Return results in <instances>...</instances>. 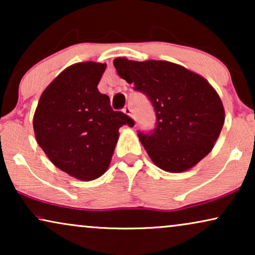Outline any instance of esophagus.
<instances>
[{"instance_id":"34e87169","label":"esophagus","mask_w":255,"mask_h":255,"mask_svg":"<svg viewBox=\"0 0 255 255\" xmlns=\"http://www.w3.org/2000/svg\"><path fill=\"white\" fill-rule=\"evenodd\" d=\"M123 113L125 114V115H128V117H131V118H133V114H132V110H131V108H125V109L123 110Z\"/></svg>"}]
</instances>
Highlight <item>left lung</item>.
<instances>
[{
  "instance_id": "left-lung-1",
  "label": "left lung",
  "mask_w": 255,
  "mask_h": 255,
  "mask_svg": "<svg viewBox=\"0 0 255 255\" xmlns=\"http://www.w3.org/2000/svg\"><path fill=\"white\" fill-rule=\"evenodd\" d=\"M114 66L154 107V131L139 132L138 137L155 166L183 173L211 152L224 125L225 111L221 97L203 76L165 60L120 57Z\"/></svg>"
}]
</instances>
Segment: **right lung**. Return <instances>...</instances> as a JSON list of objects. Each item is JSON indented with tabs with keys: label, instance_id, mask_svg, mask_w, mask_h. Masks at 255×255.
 Returning a JSON list of instances; mask_svg holds the SVG:
<instances>
[{
	"label": "right lung",
	"instance_id": "1",
	"mask_svg": "<svg viewBox=\"0 0 255 255\" xmlns=\"http://www.w3.org/2000/svg\"><path fill=\"white\" fill-rule=\"evenodd\" d=\"M107 64L78 62L64 69L41 94L33 131L55 167L81 181L102 176L113 158L121 127L134 122L110 107L97 89Z\"/></svg>",
	"mask_w": 255,
	"mask_h": 255
}]
</instances>
